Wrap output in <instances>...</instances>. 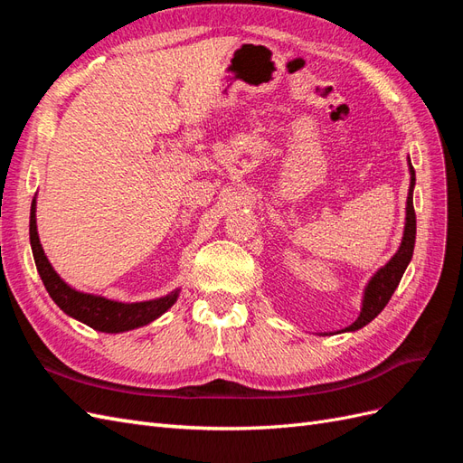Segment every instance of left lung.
Segmentation results:
<instances>
[{"mask_svg":"<svg viewBox=\"0 0 463 463\" xmlns=\"http://www.w3.org/2000/svg\"><path fill=\"white\" fill-rule=\"evenodd\" d=\"M410 174H411V184H410V193H408V208H405V230H403V240L398 249V253L388 260L386 266H383L378 270L365 289V298H363V309L361 315L354 325H349L345 330L354 332L359 330L381 313L386 303L390 301L392 293L396 291L400 279L408 269V264L413 257V247H415V210H413V187H415V170L410 162ZM344 330V332H345Z\"/></svg>","mask_w":463,"mask_h":463,"instance_id":"1","label":"left lung"}]
</instances>
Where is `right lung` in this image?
<instances>
[{
  "label": "right lung",
  "instance_id": "obj_1",
  "mask_svg": "<svg viewBox=\"0 0 463 463\" xmlns=\"http://www.w3.org/2000/svg\"><path fill=\"white\" fill-rule=\"evenodd\" d=\"M31 247L36 262V270L46 286L50 298L55 301L63 313L73 317L87 326L100 330V332H125L138 326H145L154 318H158L165 313L177 299V291H172L170 296L141 301V303H118L106 298L90 296V293H80L73 288H69L63 279L52 269L50 260L44 255V249L40 245L38 232H36V201L31 204Z\"/></svg>",
  "mask_w": 463,
  "mask_h": 463
}]
</instances>
